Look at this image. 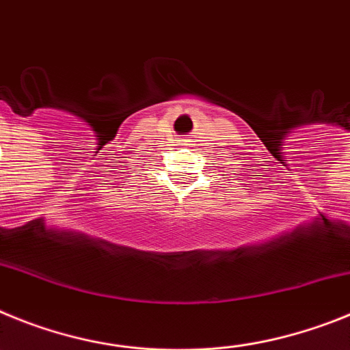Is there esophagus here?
Wrapping results in <instances>:
<instances>
[{"label":"esophagus","instance_id":"esophagus-1","mask_svg":"<svg viewBox=\"0 0 350 350\" xmlns=\"http://www.w3.org/2000/svg\"><path fill=\"white\" fill-rule=\"evenodd\" d=\"M179 146H187V141H185V139H179Z\"/></svg>","mask_w":350,"mask_h":350}]
</instances>
